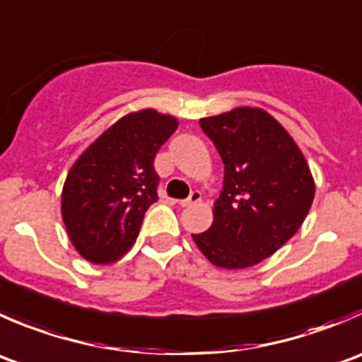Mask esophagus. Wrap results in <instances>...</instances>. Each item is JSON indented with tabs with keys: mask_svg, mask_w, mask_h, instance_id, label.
<instances>
[{
	"mask_svg": "<svg viewBox=\"0 0 362 362\" xmlns=\"http://www.w3.org/2000/svg\"><path fill=\"white\" fill-rule=\"evenodd\" d=\"M202 202V192L199 191H192L191 194L187 196L185 199H180V205L182 206H191V205H196V203Z\"/></svg>",
	"mask_w": 362,
	"mask_h": 362,
	"instance_id": "esophagus-1",
	"label": "esophagus"
}]
</instances>
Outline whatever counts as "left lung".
Segmentation results:
<instances>
[{"mask_svg":"<svg viewBox=\"0 0 362 362\" xmlns=\"http://www.w3.org/2000/svg\"><path fill=\"white\" fill-rule=\"evenodd\" d=\"M224 164L214 223L192 235L223 269H245L296 235L315 198L306 159L288 132L263 110L237 107L199 120Z\"/></svg>","mask_w":362,"mask_h":362,"instance_id":"obj_1","label":"left lung"}]
</instances>
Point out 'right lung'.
I'll use <instances>...</instances> for the list:
<instances>
[{"label": "right lung", "instance_id": "right-lung-1", "mask_svg": "<svg viewBox=\"0 0 362 362\" xmlns=\"http://www.w3.org/2000/svg\"><path fill=\"white\" fill-rule=\"evenodd\" d=\"M177 127V118L153 110L131 113L74 163L62 214L74 247L88 262H115L132 247L145 212L159 198L153 159Z\"/></svg>", "mask_w": 362, "mask_h": 362}]
</instances>
